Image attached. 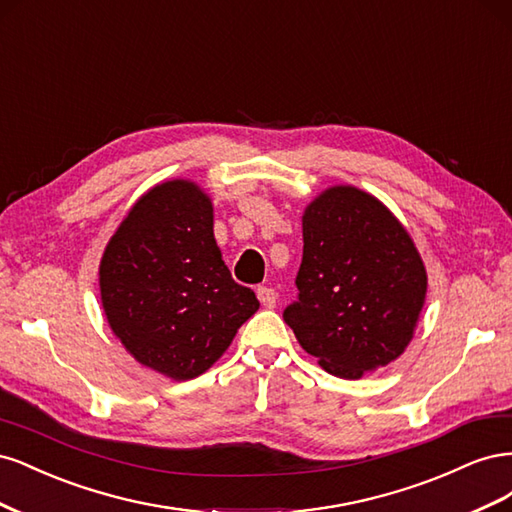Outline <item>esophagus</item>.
<instances>
[{
	"mask_svg": "<svg viewBox=\"0 0 512 512\" xmlns=\"http://www.w3.org/2000/svg\"><path fill=\"white\" fill-rule=\"evenodd\" d=\"M256 294H258V301L262 303V307H275V301H277V292L273 290V288H267V286H260L258 290H256Z\"/></svg>",
	"mask_w": 512,
	"mask_h": 512,
	"instance_id": "34e87169",
	"label": "esophagus"
}]
</instances>
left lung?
Instances as JSON below:
<instances>
[{
	"label": "left lung",
	"mask_w": 512,
	"mask_h": 512,
	"mask_svg": "<svg viewBox=\"0 0 512 512\" xmlns=\"http://www.w3.org/2000/svg\"><path fill=\"white\" fill-rule=\"evenodd\" d=\"M299 301L284 320L329 374L359 380L399 359L421 318L427 271L376 196L331 185L303 211Z\"/></svg>",
	"instance_id": "obj_1"
}]
</instances>
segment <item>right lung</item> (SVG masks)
I'll list each match as a JSON object with an SVG mask.
<instances>
[{"label":"right lung","instance_id":"add662e5","mask_svg":"<svg viewBox=\"0 0 512 512\" xmlns=\"http://www.w3.org/2000/svg\"><path fill=\"white\" fill-rule=\"evenodd\" d=\"M100 299L123 348L170 380L205 374L260 307L232 280L211 198L190 179L153 185L132 205L104 247Z\"/></svg>","mask_w":512,"mask_h":512}]
</instances>
